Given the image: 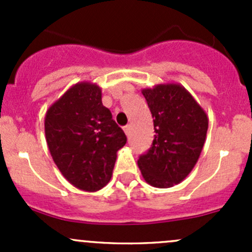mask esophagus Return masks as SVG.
I'll return each instance as SVG.
<instances>
[{"instance_id":"34e87169","label":"esophagus","mask_w":252,"mask_h":252,"mask_svg":"<svg viewBox=\"0 0 252 252\" xmlns=\"http://www.w3.org/2000/svg\"><path fill=\"white\" fill-rule=\"evenodd\" d=\"M123 130L124 133H126V135H129V134H130V126H126L123 128Z\"/></svg>"}]
</instances>
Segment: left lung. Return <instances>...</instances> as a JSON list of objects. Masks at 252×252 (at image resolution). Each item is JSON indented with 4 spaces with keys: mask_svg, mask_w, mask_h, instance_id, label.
Segmentation results:
<instances>
[{
    "mask_svg": "<svg viewBox=\"0 0 252 252\" xmlns=\"http://www.w3.org/2000/svg\"><path fill=\"white\" fill-rule=\"evenodd\" d=\"M141 94L156 135L138 166L150 185L172 188L189 175L199 159L208 129L207 114L180 84H157L142 89Z\"/></svg>",
    "mask_w": 252,
    "mask_h": 252,
    "instance_id": "1",
    "label": "left lung"
}]
</instances>
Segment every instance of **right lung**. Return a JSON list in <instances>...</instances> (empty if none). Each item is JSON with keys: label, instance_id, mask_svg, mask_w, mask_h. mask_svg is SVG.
Returning <instances> with one entry per match:
<instances>
[{"label": "right lung", "instance_id": "obj_1", "mask_svg": "<svg viewBox=\"0 0 252 252\" xmlns=\"http://www.w3.org/2000/svg\"><path fill=\"white\" fill-rule=\"evenodd\" d=\"M45 135L53 162L63 177L84 191L102 189L111 180L124 131L102 105L97 84L70 86L45 116Z\"/></svg>", "mask_w": 252, "mask_h": 252}]
</instances>
